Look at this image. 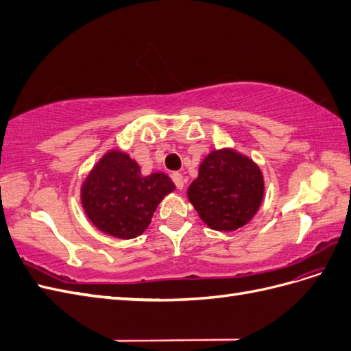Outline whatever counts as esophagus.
<instances>
[{
    "label": "esophagus",
    "instance_id": "1",
    "mask_svg": "<svg viewBox=\"0 0 351 351\" xmlns=\"http://www.w3.org/2000/svg\"><path fill=\"white\" fill-rule=\"evenodd\" d=\"M171 178H173V182H174L177 189L182 190L184 187V177L182 174H180V173H173Z\"/></svg>",
    "mask_w": 351,
    "mask_h": 351
}]
</instances>
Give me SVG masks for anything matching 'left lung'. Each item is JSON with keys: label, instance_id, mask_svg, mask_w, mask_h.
<instances>
[{"label": "left lung", "instance_id": "1", "mask_svg": "<svg viewBox=\"0 0 351 351\" xmlns=\"http://www.w3.org/2000/svg\"><path fill=\"white\" fill-rule=\"evenodd\" d=\"M187 196L209 228L234 231L258 212L263 177L250 158L231 149L214 151L202 161Z\"/></svg>", "mask_w": 351, "mask_h": 351}]
</instances>
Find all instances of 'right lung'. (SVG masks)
<instances>
[{
    "label": "right lung",
    "mask_w": 351,
    "mask_h": 351,
    "mask_svg": "<svg viewBox=\"0 0 351 351\" xmlns=\"http://www.w3.org/2000/svg\"><path fill=\"white\" fill-rule=\"evenodd\" d=\"M174 183L167 174L142 176L136 161L111 151L82 186V205L92 224L117 239H133L151 224L154 212Z\"/></svg>",
    "instance_id": "1"
}]
</instances>
